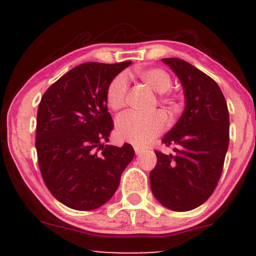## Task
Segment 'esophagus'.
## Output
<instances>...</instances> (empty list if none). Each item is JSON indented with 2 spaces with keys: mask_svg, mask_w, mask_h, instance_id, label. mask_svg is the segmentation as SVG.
Segmentation results:
<instances>
[{
  "mask_svg": "<svg viewBox=\"0 0 256 256\" xmlns=\"http://www.w3.org/2000/svg\"><path fill=\"white\" fill-rule=\"evenodd\" d=\"M134 150H135L136 154H140L141 152H142V147L138 146V144H135V146H134Z\"/></svg>",
  "mask_w": 256,
  "mask_h": 256,
  "instance_id": "34e87169",
  "label": "esophagus"
}]
</instances>
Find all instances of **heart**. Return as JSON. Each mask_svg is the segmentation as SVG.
Segmentation results:
<instances>
[{
    "mask_svg": "<svg viewBox=\"0 0 256 256\" xmlns=\"http://www.w3.org/2000/svg\"><path fill=\"white\" fill-rule=\"evenodd\" d=\"M136 76L154 92H158L160 102L168 105L172 110L177 109L176 96L170 92L172 78L164 69L144 68L135 72ZM128 79L124 74L115 76L106 90V102L114 112H118L126 104ZM167 125V118L164 112H154L148 115L141 114H125L116 122V135L122 141L144 144L161 132Z\"/></svg>",
    "mask_w": 256,
    "mask_h": 256,
    "instance_id": "1",
    "label": "heart"
}]
</instances>
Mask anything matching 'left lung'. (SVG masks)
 <instances>
[{
	"instance_id": "8db88e82",
	"label": "left lung",
	"mask_w": 256,
	"mask_h": 256,
	"mask_svg": "<svg viewBox=\"0 0 256 256\" xmlns=\"http://www.w3.org/2000/svg\"><path fill=\"white\" fill-rule=\"evenodd\" d=\"M182 84L186 106L162 142L174 154L156 152L150 172L154 198L166 208L187 212L206 202L220 178L229 146V112L216 82L178 58H164Z\"/></svg>"
}]
</instances>
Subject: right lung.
Instances as JSON below:
<instances>
[{"instance_id":"obj_1","label":"right lung","mask_w":256,"mask_h":256,"mask_svg":"<svg viewBox=\"0 0 256 256\" xmlns=\"http://www.w3.org/2000/svg\"><path fill=\"white\" fill-rule=\"evenodd\" d=\"M131 63L80 64L50 85L40 100L38 164L48 190L66 207L92 210L105 204L135 156L130 144H105L114 128L108 86Z\"/></svg>"}]
</instances>
